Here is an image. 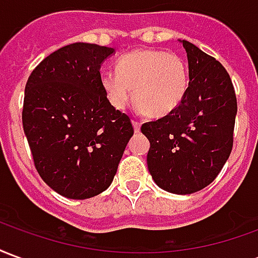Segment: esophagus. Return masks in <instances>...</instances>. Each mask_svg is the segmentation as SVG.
I'll return each instance as SVG.
<instances>
[{
    "label": "esophagus",
    "instance_id": "34e87169",
    "mask_svg": "<svg viewBox=\"0 0 258 258\" xmlns=\"http://www.w3.org/2000/svg\"><path fill=\"white\" fill-rule=\"evenodd\" d=\"M133 127H134L135 133H140L141 123H140V121H137V120H133Z\"/></svg>",
    "mask_w": 258,
    "mask_h": 258
}]
</instances>
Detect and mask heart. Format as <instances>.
<instances>
[{"instance_id":"heart-1","label":"heart","mask_w":258,"mask_h":258,"mask_svg":"<svg viewBox=\"0 0 258 258\" xmlns=\"http://www.w3.org/2000/svg\"><path fill=\"white\" fill-rule=\"evenodd\" d=\"M117 73H103L102 90L116 109L134 101L151 117H163L184 99L189 73L184 59L162 49H135L118 59Z\"/></svg>"}]
</instances>
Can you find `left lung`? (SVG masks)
Here are the masks:
<instances>
[{"label": "left lung", "instance_id": "8db88e82", "mask_svg": "<svg viewBox=\"0 0 258 258\" xmlns=\"http://www.w3.org/2000/svg\"><path fill=\"white\" fill-rule=\"evenodd\" d=\"M189 85L177 109L142 124L151 142L148 168L162 189L189 195L211 184L231 155L238 112L229 74L218 60L182 40Z\"/></svg>", "mask_w": 258, "mask_h": 258}]
</instances>
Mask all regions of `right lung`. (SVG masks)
Here are the masks:
<instances>
[{"mask_svg":"<svg viewBox=\"0 0 258 258\" xmlns=\"http://www.w3.org/2000/svg\"><path fill=\"white\" fill-rule=\"evenodd\" d=\"M114 49L74 42L52 52L27 80L22 121L44 182L69 199H90L112 184L134 134L107 101L101 64Z\"/></svg>","mask_w":258,"mask_h":258,"instance_id":"1","label":"right lung"}]
</instances>
